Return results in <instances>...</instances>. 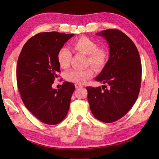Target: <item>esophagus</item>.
Here are the masks:
<instances>
[{
  "label": "esophagus",
  "mask_w": 159,
  "mask_h": 159,
  "mask_svg": "<svg viewBox=\"0 0 159 159\" xmlns=\"http://www.w3.org/2000/svg\"><path fill=\"white\" fill-rule=\"evenodd\" d=\"M75 88H81V87H82V85H79V84H75Z\"/></svg>",
  "instance_id": "1"
}]
</instances>
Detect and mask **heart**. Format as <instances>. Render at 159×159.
<instances>
[{"label":"heart","mask_w":159,"mask_h":159,"mask_svg":"<svg viewBox=\"0 0 159 159\" xmlns=\"http://www.w3.org/2000/svg\"><path fill=\"white\" fill-rule=\"evenodd\" d=\"M72 46L78 52L88 56V63L99 70L105 66L107 61L108 54L106 50L99 48L98 44L89 38L80 37L72 43ZM71 58V53L66 48H61L57 52V60L61 68H68ZM93 75V70H70L65 74V78L70 82L83 84Z\"/></svg>","instance_id":"heart-1"}]
</instances>
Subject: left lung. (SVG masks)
Instances as JSON below:
<instances>
[{
	"label": "left lung",
	"instance_id": "8db88e82",
	"mask_svg": "<svg viewBox=\"0 0 159 159\" xmlns=\"http://www.w3.org/2000/svg\"><path fill=\"white\" fill-rule=\"evenodd\" d=\"M96 34L108 43L109 57L95 80L108 88L87 87L88 101L96 119L112 123L127 114L136 102L141 82V61L136 46L121 31L108 29Z\"/></svg>",
	"mask_w": 159,
	"mask_h": 159
}]
</instances>
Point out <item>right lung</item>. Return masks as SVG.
I'll return each mask as SVG.
<instances>
[{
  "mask_svg": "<svg viewBox=\"0 0 159 159\" xmlns=\"http://www.w3.org/2000/svg\"><path fill=\"white\" fill-rule=\"evenodd\" d=\"M74 36L57 32L38 34L26 42L18 57L16 80L22 102L33 115L48 125L61 122L70 109L74 84L64 81L57 90L52 84L60 71L57 52Z\"/></svg>",
  "mask_w": 159,
  "mask_h": 159,
  "instance_id": "right-lung-1",
  "label": "right lung"
}]
</instances>
